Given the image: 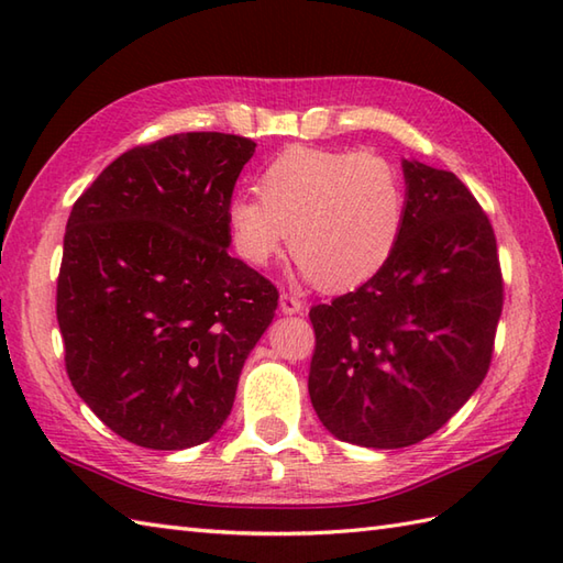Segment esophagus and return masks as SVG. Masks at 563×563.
Here are the masks:
<instances>
[{
	"label": "esophagus",
	"instance_id": "obj_1",
	"mask_svg": "<svg viewBox=\"0 0 563 563\" xmlns=\"http://www.w3.org/2000/svg\"><path fill=\"white\" fill-rule=\"evenodd\" d=\"M280 312L283 314H302L305 312V302L297 300V297L283 292L280 295Z\"/></svg>",
	"mask_w": 563,
	"mask_h": 563
}]
</instances>
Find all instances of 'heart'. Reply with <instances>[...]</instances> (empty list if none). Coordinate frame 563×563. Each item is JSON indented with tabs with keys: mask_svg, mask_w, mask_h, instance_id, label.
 <instances>
[{
	"mask_svg": "<svg viewBox=\"0 0 563 563\" xmlns=\"http://www.w3.org/2000/svg\"><path fill=\"white\" fill-rule=\"evenodd\" d=\"M258 196L227 206L236 256L263 268L290 242L297 273L329 290L377 275L404 232V181L375 152L290 147L261 172Z\"/></svg>",
	"mask_w": 563,
	"mask_h": 563,
	"instance_id": "1",
	"label": "heart"
}]
</instances>
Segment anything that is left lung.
I'll return each instance as SVG.
<instances>
[{"mask_svg": "<svg viewBox=\"0 0 563 563\" xmlns=\"http://www.w3.org/2000/svg\"><path fill=\"white\" fill-rule=\"evenodd\" d=\"M406 220L387 266L309 312V399L331 435L397 450L479 389L504 309L494 227L452 172L404 159Z\"/></svg>", "mask_w": 563, "mask_h": 563, "instance_id": "8db88e82", "label": "left lung"}]
</instances>
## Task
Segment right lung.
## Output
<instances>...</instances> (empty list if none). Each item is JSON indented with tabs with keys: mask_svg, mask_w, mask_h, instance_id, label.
Instances as JSON below:
<instances>
[{
	"mask_svg": "<svg viewBox=\"0 0 563 563\" xmlns=\"http://www.w3.org/2000/svg\"><path fill=\"white\" fill-rule=\"evenodd\" d=\"M256 142L181 133L121 154L71 206L57 324L71 387L150 450L210 440L278 290L230 256L227 206Z\"/></svg>",
	"mask_w": 563,
	"mask_h": 563,
	"instance_id": "1",
	"label": "right lung"
}]
</instances>
